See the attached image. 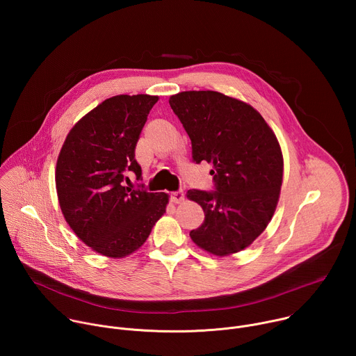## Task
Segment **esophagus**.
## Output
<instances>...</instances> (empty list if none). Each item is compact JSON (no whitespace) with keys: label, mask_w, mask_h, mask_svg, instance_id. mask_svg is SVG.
I'll list each match as a JSON object with an SVG mask.
<instances>
[{"label":"esophagus","mask_w":356,"mask_h":356,"mask_svg":"<svg viewBox=\"0 0 356 356\" xmlns=\"http://www.w3.org/2000/svg\"><path fill=\"white\" fill-rule=\"evenodd\" d=\"M170 200H172V202H175V204H180V202L184 201V191L183 190L173 191L170 194Z\"/></svg>","instance_id":"esophagus-1"}]
</instances>
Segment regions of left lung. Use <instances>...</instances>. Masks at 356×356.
<instances>
[{"label":"left lung","instance_id":"left-lung-1","mask_svg":"<svg viewBox=\"0 0 356 356\" xmlns=\"http://www.w3.org/2000/svg\"><path fill=\"white\" fill-rule=\"evenodd\" d=\"M169 104L191 140L193 161L214 168V191H187L206 214L190 236L213 255L236 253L275 214L283 180L277 138L255 108L218 91H183Z\"/></svg>","mask_w":356,"mask_h":356}]
</instances>
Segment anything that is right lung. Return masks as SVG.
Instances as JSON below:
<instances>
[{"instance_id":"1","label":"right lung","mask_w":356,"mask_h":356,"mask_svg":"<svg viewBox=\"0 0 356 356\" xmlns=\"http://www.w3.org/2000/svg\"><path fill=\"white\" fill-rule=\"evenodd\" d=\"M158 95L107 98L67 134L56 163L60 210L73 232L92 250L125 258L139 249L166 213L169 195L124 184L142 169L135 146ZM143 187V186H140Z\"/></svg>"}]
</instances>
